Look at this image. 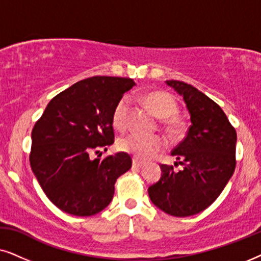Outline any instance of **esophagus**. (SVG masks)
I'll use <instances>...</instances> for the list:
<instances>
[{"instance_id": "1", "label": "esophagus", "mask_w": 261, "mask_h": 261, "mask_svg": "<svg viewBox=\"0 0 261 261\" xmlns=\"http://www.w3.org/2000/svg\"><path fill=\"white\" fill-rule=\"evenodd\" d=\"M144 165H145L144 162L138 161V160H136V159H135L134 161H133V166H134V167H137V168H141V167H143Z\"/></svg>"}]
</instances>
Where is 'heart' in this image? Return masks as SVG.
Masks as SVG:
<instances>
[{"label": "heart", "instance_id": "heart-1", "mask_svg": "<svg viewBox=\"0 0 261 261\" xmlns=\"http://www.w3.org/2000/svg\"><path fill=\"white\" fill-rule=\"evenodd\" d=\"M142 100L156 117L162 118V125L169 134L181 135L185 130V121L176 116L178 113V101L171 93L155 90L142 96ZM131 112V98L123 95L118 100L112 111V124L119 131H124L127 126L128 116ZM120 150L134 155L135 158L147 160L161 151L166 147V141L161 136H141L131 134L121 138L118 143Z\"/></svg>", "mask_w": 261, "mask_h": 261}]
</instances>
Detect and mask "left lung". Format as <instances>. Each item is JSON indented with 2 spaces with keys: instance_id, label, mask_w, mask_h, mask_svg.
Masks as SVG:
<instances>
[{
  "instance_id": "obj_1",
  "label": "left lung",
  "mask_w": 261,
  "mask_h": 261,
  "mask_svg": "<svg viewBox=\"0 0 261 261\" xmlns=\"http://www.w3.org/2000/svg\"><path fill=\"white\" fill-rule=\"evenodd\" d=\"M167 85L184 96L191 125L174 148V166L161 165L162 175L148 189L159 209L175 217H187L209 207L235 171L236 131L223 110L193 86L168 80Z\"/></svg>"
}]
</instances>
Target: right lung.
Returning a JSON list of instances; mask_svg holds the SVG:
<instances>
[{
	"label": "right lung",
	"instance_id": "add662e5",
	"mask_svg": "<svg viewBox=\"0 0 261 261\" xmlns=\"http://www.w3.org/2000/svg\"><path fill=\"white\" fill-rule=\"evenodd\" d=\"M133 79L94 76L76 82L47 103L32 130L30 163L58 209L93 216L112 200L114 184L133 166L126 152L90 160L114 142L112 111Z\"/></svg>",
	"mask_w": 261,
	"mask_h": 261
}]
</instances>
